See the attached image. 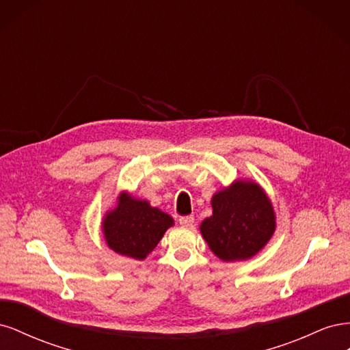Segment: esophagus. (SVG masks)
I'll list each match as a JSON object with an SVG mask.
<instances>
[{
  "label": "esophagus",
  "mask_w": 350,
  "mask_h": 350,
  "mask_svg": "<svg viewBox=\"0 0 350 350\" xmlns=\"http://www.w3.org/2000/svg\"><path fill=\"white\" fill-rule=\"evenodd\" d=\"M179 225L187 226V228H191L194 225V217L193 216H184V217H179Z\"/></svg>",
  "instance_id": "obj_1"
}]
</instances>
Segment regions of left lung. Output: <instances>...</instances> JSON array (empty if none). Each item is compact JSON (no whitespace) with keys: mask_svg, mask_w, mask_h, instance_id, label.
Segmentation results:
<instances>
[{"mask_svg":"<svg viewBox=\"0 0 350 350\" xmlns=\"http://www.w3.org/2000/svg\"><path fill=\"white\" fill-rule=\"evenodd\" d=\"M213 215L200 225L201 237L221 261L250 260L276 230L271 200L260 184L237 179L211 197Z\"/></svg>","mask_w":350,"mask_h":350,"instance_id":"8db88e82","label":"left lung"}]
</instances>
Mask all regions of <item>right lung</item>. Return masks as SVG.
I'll use <instances>...</instances> for the list:
<instances>
[{
    "instance_id": "1",
    "label": "right lung",
    "mask_w": 350,
    "mask_h": 350,
    "mask_svg": "<svg viewBox=\"0 0 350 350\" xmlns=\"http://www.w3.org/2000/svg\"><path fill=\"white\" fill-rule=\"evenodd\" d=\"M174 226V219L147 200L122 191L116 206L102 220V234L107 245L116 254L134 260H144Z\"/></svg>"
}]
</instances>
